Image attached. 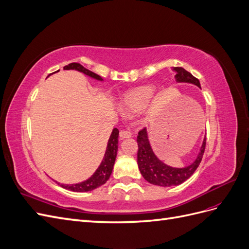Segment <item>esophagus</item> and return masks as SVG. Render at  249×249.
Wrapping results in <instances>:
<instances>
[{"label": "esophagus", "instance_id": "1", "mask_svg": "<svg viewBox=\"0 0 249 249\" xmlns=\"http://www.w3.org/2000/svg\"><path fill=\"white\" fill-rule=\"evenodd\" d=\"M132 136V133L127 130H122L119 132V137L120 139H124V138H130Z\"/></svg>", "mask_w": 249, "mask_h": 249}]
</instances>
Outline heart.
Instances as JSON below:
<instances>
[{"instance_id": "1", "label": "heart", "mask_w": 249, "mask_h": 249, "mask_svg": "<svg viewBox=\"0 0 249 249\" xmlns=\"http://www.w3.org/2000/svg\"><path fill=\"white\" fill-rule=\"evenodd\" d=\"M155 88L152 86H142L127 92L123 101V107L127 112H139L146 107L153 99Z\"/></svg>"}]
</instances>
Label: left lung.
I'll use <instances>...</instances> for the list:
<instances>
[{
	"label": "left lung",
	"mask_w": 249,
	"mask_h": 249,
	"mask_svg": "<svg viewBox=\"0 0 249 249\" xmlns=\"http://www.w3.org/2000/svg\"><path fill=\"white\" fill-rule=\"evenodd\" d=\"M176 73V79L178 82H187L200 87V83L197 78L193 77L192 74L184 70L183 67H173ZM138 143V153H137V163L142 177L146 179L148 183L161 186V187H170L178 186L184 183L185 180L189 178L194 171L197 169L201 162L203 153L206 149L207 137L202 142L200 148V153L198 154L196 160L191 165L185 168H173L165 165L155 156L154 152L150 147V144L147 138L146 129H142L139 131L137 136Z\"/></svg>",
	"instance_id": "obj_1"
}]
</instances>
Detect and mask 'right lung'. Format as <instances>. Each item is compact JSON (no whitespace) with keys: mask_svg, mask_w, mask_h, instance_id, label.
<instances>
[{"mask_svg":"<svg viewBox=\"0 0 249 249\" xmlns=\"http://www.w3.org/2000/svg\"><path fill=\"white\" fill-rule=\"evenodd\" d=\"M63 70H76L81 72H84L87 76L94 78L96 80H102V78L89 70L85 69L84 66H82L80 63H70L69 65H65ZM118 129H115L112 131L111 136L108 141V145L106 153H105V157L96 171L93 175L90 177L88 179L84 180V182L79 183V184H72V185H63L58 182V185L61 186L64 189H67L70 191L73 192H87L91 191L93 189H96L100 186L104 185L109 179L112 170H113V165H114L116 155H117V149H118Z\"/></svg>","mask_w":249,"mask_h":249,"instance_id":"1","label":"right lung"}]
</instances>
